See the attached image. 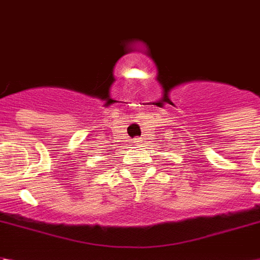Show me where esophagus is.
<instances>
[{
    "label": "esophagus",
    "instance_id": "1",
    "mask_svg": "<svg viewBox=\"0 0 260 260\" xmlns=\"http://www.w3.org/2000/svg\"><path fill=\"white\" fill-rule=\"evenodd\" d=\"M141 140H143L141 137H136V139H134V143H135V144H140Z\"/></svg>",
    "mask_w": 260,
    "mask_h": 260
}]
</instances>
